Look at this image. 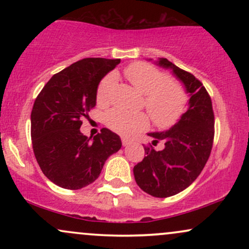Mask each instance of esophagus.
Here are the masks:
<instances>
[{
	"label": "esophagus",
	"mask_w": 249,
	"mask_h": 249,
	"mask_svg": "<svg viewBox=\"0 0 249 249\" xmlns=\"http://www.w3.org/2000/svg\"><path fill=\"white\" fill-rule=\"evenodd\" d=\"M122 144H123V146H127V145L131 144V142L126 138H122Z\"/></svg>",
	"instance_id": "34e87169"
}]
</instances>
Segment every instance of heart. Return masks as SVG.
Returning <instances> with one entry per match:
<instances>
[{
	"label": "heart",
	"mask_w": 249,
	"mask_h": 249,
	"mask_svg": "<svg viewBox=\"0 0 249 249\" xmlns=\"http://www.w3.org/2000/svg\"><path fill=\"white\" fill-rule=\"evenodd\" d=\"M124 75L144 97V105L151 119L159 127H167L180 118L186 108V93L181 85L153 65L136 62L125 68ZM116 73H108L97 89V102L107 104L116 87ZM107 125L122 136H131L147 126L148 117L144 112H128L113 108L105 117Z\"/></svg>",
	"instance_id": "heart-1"
}]
</instances>
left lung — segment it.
<instances>
[{"mask_svg":"<svg viewBox=\"0 0 249 249\" xmlns=\"http://www.w3.org/2000/svg\"><path fill=\"white\" fill-rule=\"evenodd\" d=\"M157 63L184 83L190 95L188 110L170 130L148 133L153 145L162 142L165 147L156 151L152 145L145 146L146 157L133 167V174L144 192L167 198L190 186L206 165L213 146L214 112L211 97L198 78L166 58Z\"/></svg>","mask_w":249,"mask_h":249,"instance_id":"obj_1","label":"left lung"}]
</instances>
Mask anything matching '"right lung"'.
<instances>
[{"instance_id":"right-lung-1","label":"right lung","mask_w":249,"mask_h":249,"mask_svg":"<svg viewBox=\"0 0 249 249\" xmlns=\"http://www.w3.org/2000/svg\"><path fill=\"white\" fill-rule=\"evenodd\" d=\"M121 59L84 58L53 75L31 111V141L42 172L57 186L79 190L98 178L105 161L122 147L108 128L88 138L81 132L96 107L97 88Z\"/></svg>"}]
</instances>
